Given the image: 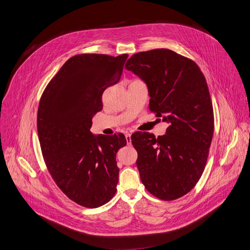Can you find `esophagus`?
Instances as JSON below:
<instances>
[{
	"label": "esophagus",
	"instance_id": "obj_1",
	"mask_svg": "<svg viewBox=\"0 0 250 250\" xmlns=\"http://www.w3.org/2000/svg\"><path fill=\"white\" fill-rule=\"evenodd\" d=\"M131 133H129V132H126L125 133V139H126V142H127V145H131Z\"/></svg>",
	"mask_w": 250,
	"mask_h": 250
}]
</instances>
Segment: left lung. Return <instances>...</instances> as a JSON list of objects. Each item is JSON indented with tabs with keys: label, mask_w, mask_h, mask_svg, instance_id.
<instances>
[{
	"label": "left lung",
	"mask_w": 250,
	"mask_h": 250,
	"mask_svg": "<svg viewBox=\"0 0 250 250\" xmlns=\"http://www.w3.org/2000/svg\"><path fill=\"white\" fill-rule=\"evenodd\" d=\"M125 68L144 81L149 109L169 126L164 135L135 132L140 180L153 196L171 201L190 192L201 178L213 133V112L199 66L160 48L132 55Z\"/></svg>",
	"instance_id": "1"
}]
</instances>
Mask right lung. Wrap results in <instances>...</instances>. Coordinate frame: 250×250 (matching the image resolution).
Returning a JSON list of instances; mask_svg holds the SVG:
<instances>
[{"label": "right lung", "instance_id": "right-lung-1", "mask_svg": "<svg viewBox=\"0 0 250 250\" xmlns=\"http://www.w3.org/2000/svg\"><path fill=\"white\" fill-rule=\"evenodd\" d=\"M127 54H79L69 58L46 86L38 111V132L46 167L60 190L86 208L108 203L117 192V152L123 133L95 135L92 119L104 91L118 83Z\"/></svg>", "mask_w": 250, "mask_h": 250}]
</instances>
